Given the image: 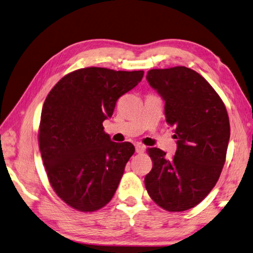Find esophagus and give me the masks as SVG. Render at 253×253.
Returning a JSON list of instances; mask_svg holds the SVG:
<instances>
[{
	"mask_svg": "<svg viewBox=\"0 0 253 253\" xmlns=\"http://www.w3.org/2000/svg\"><path fill=\"white\" fill-rule=\"evenodd\" d=\"M145 151V146H142L141 144H137L136 145V153L137 154H142Z\"/></svg>",
	"mask_w": 253,
	"mask_h": 253,
	"instance_id": "1",
	"label": "esophagus"
}]
</instances>
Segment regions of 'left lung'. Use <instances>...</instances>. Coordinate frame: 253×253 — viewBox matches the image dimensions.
<instances>
[{"instance_id":"8db88e82","label":"left lung","mask_w":253,"mask_h":253,"mask_svg":"<svg viewBox=\"0 0 253 253\" xmlns=\"http://www.w3.org/2000/svg\"><path fill=\"white\" fill-rule=\"evenodd\" d=\"M149 85L165 100L166 123L177 150L171 158L148 148L153 169L145 177L148 195L167 211H185L201 203L215 186L226 162L230 124L226 106L194 70L176 66L150 70Z\"/></svg>"}]
</instances>
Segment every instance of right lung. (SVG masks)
Instances as JSON below:
<instances>
[{
  "label": "right lung",
  "instance_id": "obj_1",
  "mask_svg": "<svg viewBox=\"0 0 253 253\" xmlns=\"http://www.w3.org/2000/svg\"><path fill=\"white\" fill-rule=\"evenodd\" d=\"M142 76V71L81 68L58 81L45 99L41 155L50 186L72 208L91 212L112 200L135 147L112 141L103 122Z\"/></svg>",
  "mask_w": 253,
  "mask_h": 253
}]
</instances>
